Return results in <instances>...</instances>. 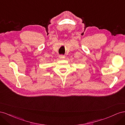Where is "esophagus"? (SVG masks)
<instances>
[{"label": "esophagus", "instance_id": "1", "mask_svg": "<svg viewBox=\"0 0 125 125\" xmlns=\"http://www.w3.org/2000/svg\"><path fill=\"white\" fill-rule=\"evenodd\" d=\"M59 58H60V59H65V55H60V56H59Z\"/></svg>", "mask_w": 125, "mask_h": 125}]
</instances>
